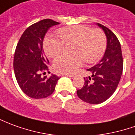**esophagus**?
<instances>
[{
    "instance_id": "esophagus-1",
    "label": "esophagus",
    "mask_w": 135,
    "mask_h": 135,
    "mask_svg": "<svg viewBox=\"0 0 135 135\" xmlns=\"http://www.w3.org/2000/svg\"><path fill=\"white\" fill-rule=\"evenodd\" d=\"M63 75H64L66 77H74V74H63Z\"/></svg>"
}]
</instances>
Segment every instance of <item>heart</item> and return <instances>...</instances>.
I'll list each match as a JSON object with an SVG mask.
<instances>
[{
    "mask_svg": "<svg viewBox=\"0 0 135 135\" xmlns=\"http://www.w3.org/2000/svg\"><path fill=\"white\" fill-rule=\"evenodd\" d=\"M59 38L47 37L44 41V50L50 58H55L64 52L65 45H70L73 55H65L54 61L55 70L61 73H74L83 64L84 61L91 64L103 56L107 38L104 32L97 28L84 25H74L57 31Z\"/></svg>",
    "mask_w": 135,
    "mask_h": 135,
    "instance_id": "1",
    "label": "heart"
}]
</instances>
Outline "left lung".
<instances>
[{"mask_svg":"<svg viewBox=\"0 0 135 135\" xmlns=\"http://www.w3.org/2000/svg\"><path fill=\"white\" fill-rule=\"evenodd\" d=\"M97 25L106 35L107 48L99 63L87 69L91 76L84 77V85L77 91L80 99L94 104L102 103L113 95L123 71V57L118 39L109 28L99 23Z\"/></svg>","mask_w":135,"mask_h":135,"instance_id":"1","label":"left lung"}]
</instances>
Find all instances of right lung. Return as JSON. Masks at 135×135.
<instances>
[{"label": "right lung", "instance_id": "add662e5", "mask_svg": "<svg viewBox=\"0 0 135 135\" xmlns=\"http://www.w3.org/2000/svg\"><path fill=\"white\" fill-rule=\"evenodd\" d=\"M59 22L45 19L29 26L19 40L14 57V71L19 86L33 99H43L54 92L60 79L55 74L41 77L48 70L49 61L43 50L47 31Z\"/></svg>", "mask_w": 135, "mask_h": 135}]
</instances>
